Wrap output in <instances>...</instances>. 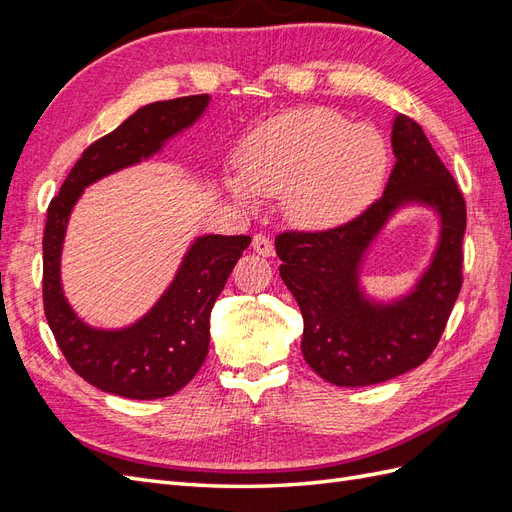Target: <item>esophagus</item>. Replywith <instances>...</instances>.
Returning <instances> with one entry per match:
<instances>
[{"instance_id": "obj_1", "label": "esophagus", "mask_w": 512, "mask_h": 512, "mask_svg": "<svg viewBox=\"0 0 512 512\" xmlns=\"http://www.w3.org/2000/svg\"><path fill=\"white\" fill-rule=\"evenodd\" d=\"M252 247H254V252H256V254L265 256V258H269V256H273V254H275L273 241H271L269 237H265V235H254V239H252Z\"/></svg>"}]
</instances>
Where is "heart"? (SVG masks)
<instances>
[{
	"mask_svg": "<svg viewBox=\"0 0 512 512\" xmlns=\"http://www.w3.org/2000/svg\"><path fill=\"white\" fill-rule=\"evenodd\" d=\"M232 194L284 196L286 213L305 228L333 226L361 211L389 166L378 130L324 108H305L267 121L239 149Z\"/></svg>",
	"mask_w": 512,
	"mask_h": 512,
	"instance_id": "heart-1",
	"label": "heart"
}]
</instances>
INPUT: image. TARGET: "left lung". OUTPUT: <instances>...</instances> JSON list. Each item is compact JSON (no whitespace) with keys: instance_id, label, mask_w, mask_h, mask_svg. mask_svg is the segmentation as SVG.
Instances as JSON below:
<instances>
[{"instance_id":"obj_1","label":"left lung","mask_w":512,"mask_h":512,"mask_svg":"<svg viewBox=\"0 0 512 512\" xmlns=\"http://www.w3.org/2000/svg\"><path fill=\"white\" fill-rule=\"evenodd\" d=\"M395 166L384 194L356 218L324 230H286L275 237L280 275L303 314L301 350L320 378L369 386L397 378L438 346L463 282L466 200L406 115L393 123ZM404 202H423L443 218L441 245L419 286L397 304L378 306L358 290V265L377 230Z\"/></svg>"}]
</instances>
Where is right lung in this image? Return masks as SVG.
<instances>
[{"instance_id": "obj_1", "label": "right lung", "mask_w": 512, "mask_h": 512, "mask_svg": "<svg viewBox=\"0 0 512 512\" xmlns=\"http://www.w3.org/2000/svg\"><path fill=\"white\" fill-rule=\"evenodd\" d=\"M209 96L153 102L117 130L91 143L68 173L46 211L42 237V301L46 322L68 365L104 393L160 399L177 393L203 367L209 352L211 307L224 290L252 237L207 235L196 239L151 312L123 331H98L76 318L59 282V254L68 215L83 188L156 153L205 111Z\"/></svg>"}]
</instances>
